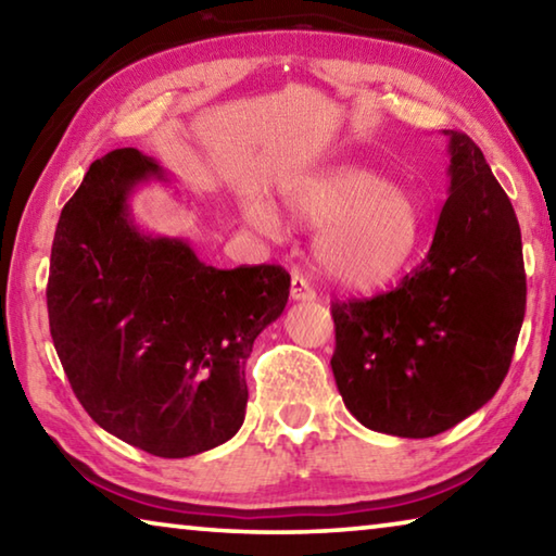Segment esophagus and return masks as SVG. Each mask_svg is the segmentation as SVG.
<instances>
[{
	"instance_id": "1",
	"label": "esophagus",
	"mask_w": 556,
	"mask_h": 556,
	"mask_svg": "<svg viewBox=\"0 0 556 556\" xmlns=\"http://www.w3.org/2000/svg\"><path fill=\"white\" fill-rule=\"evenodd\" d=\"M289 296H291V301H314L316 299V291H314V287L308 285L304 277L294 275V277H291Z\"/></svg>"
}]
</instances>
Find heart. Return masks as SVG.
<instances>
[{
    "mask_svg": "<svg viewBox=\"0 0 556 556\" xmlns=\"http://www.w3.org/2000/svg\"><path fill=\"white\" fill-rule=\"evenodd\" d=\"M287 215L306 228H321L314 262L336 287L370 291L407 269L425 242V211L404 188L357 166L301 174L281 186ZM244 220L265 238H279L277 213L248 201Z\"/></svg>",
    "mask_w": 556,
    "mask_h": 556,
    "instance_id": "1",
    "label": "heart"
}]
</instances>
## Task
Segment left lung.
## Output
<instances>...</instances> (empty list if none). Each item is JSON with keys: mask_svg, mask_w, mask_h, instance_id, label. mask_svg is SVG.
<instances>
[{"mask_svg": "<svg viewBox=\"0 0 556 556\" xmlns=\"http://www.w3.org/2000/svg\"><path fill=\"white\" fill-rule=\"evenodd\" d=\"M448 139V199L421 265L397 289L333 304L338 392L363 427L427 439L501 388L525 318L513 203L473 139Z\"/></svg>", "mask_w": 556, "mask_h": 556, "instance_id": "8db88e82", "label": "left lung"}]
</instances>
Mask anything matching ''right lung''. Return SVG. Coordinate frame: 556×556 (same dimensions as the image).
I'll list each match as a JSON object with an SVG mask.
<instances>
[{
	"mask_svg": "<svg viewBox=\"0 0 556 556\" xmlns=\"http://www.w3.org/2000/svg\"><path fill=\"white\" fill-rule=\"evenodd\" d=\"M149 181L174 178L139 149L90 164L61 211L46 301L55 353L96 425L152 456L186 458L242 427L244 363L285 312L289 275L215 269L186 238L142 230L129 199Z\"/></svg>",
	"mask_w": 556,
	"mask_h": 556,
	"instance_id": "1",
	"label": "right lung"
}]
</instances>
